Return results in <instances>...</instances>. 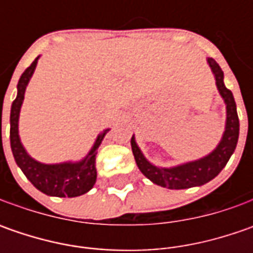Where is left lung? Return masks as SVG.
I'll use <instances>...</instances> for the list:
<instances>
[{"label": "left lung", "instance_id": "8db88e82", "mask_svg": "<svg viewBox=\"0 0 253 253\" xmlns=\"http://www.w3.org/2000/svg\"><path fill=\"white\" fill-rule=\"evenodd\" d=\"M207 64L211 69V73L214 74L217 90L225 104L224 132L217 146L212 151L196 161L184 162V163H179L169 168H162L152 163L149 159H146L139 145L136 143L135 135H132V153H133L138 168L145 177H148L152 183L161 187H166L170 190H183L190 189V187H199L209 183L210 180L217 177L219 171L225 168L229 158L232 156V153L237 148L239 136V120L234 95L224 84V72L221 70L218 63L214 59L207 57Z\"/></svg>", "mask_w": 253, "mask_h": 253}]
</instances>
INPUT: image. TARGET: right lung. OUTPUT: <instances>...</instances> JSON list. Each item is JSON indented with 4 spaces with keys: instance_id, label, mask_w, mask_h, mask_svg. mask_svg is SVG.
<instances>
[{
    "instance_id": "right-lung-1",
    "label": "right lung",
    "mask_w": 253,
    "mask_h": 253,
    "mask_svg": "<svg viewBox=\"0 0 253 253\" xmlns=\"http://www.w3.org/2000/svg\"><path fill=\"white\" fill-rule=\"evenodd\" d=\"M35 59L32 64L25 70L18 85H16V98L11 105L9 115V141L14 159L18 168L24 171L26 179L29 180L39 191L52 197H79L88 193L95 184L97 169H95V156L101 145L105 133L110 128L100 132L92 143L91 149L80 161H66L59 163H43L34 159L25 149L24 143L19 136V115L25 100V91L35 73L38 60ZM0 138H1V112H0Z\"/></svg>"
}]
</instances>
